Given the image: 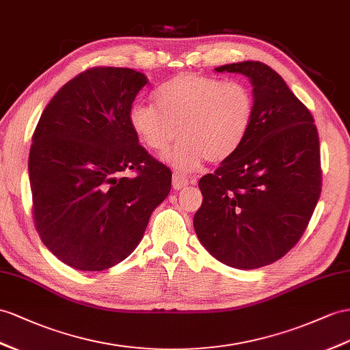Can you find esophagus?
<instances>
[{
    "mask_svg": "<svg viewBox=\"0 0 350 350\" xmlns=\"http://www.w3.org/2000/svg\"><path fill=\"white\" fill-rule=\"evenodd\" d=\"M187 183H189V180H187V177L180 174V173H174L173 174V187L176 191L178 189H183V187L187 186Z\"/></svg>",
    "mask_w": 350,
    "mask_h": 350,
    "instance_id": "1",
    "label": "esophagus"
}]
</instances>
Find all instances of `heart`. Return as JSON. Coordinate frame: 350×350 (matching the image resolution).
<instances>
[{
	"label": "heart",
	"mask_w": 350,
	"mask_h": 350,
	"mask_svg": "<svg viewBox=\"0 0 350 350\" xmlns=\"http://www.w3.org/2000/svg\"><path fill=\"white\" fill-rule=\"evenodd\" d=\"M155 103H134L129 122L142 145L165 155L178 172H193L204 161H226L243 145L254 118V97L241 81L182 74L155 92Z\"/></svg>",
	"instance_id": "1"
}]
</instances>
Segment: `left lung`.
Here are the masks:
<instances>
[{
	"instance_id": "obj_1",
	"label": "left lung",
	"mask_w": 350,
	"mask_h": 350,
	"mask_svg": "<svg viewBox=\"0 0 350 350\" xmlns=\"http://www.w3.org/2000/svg\"><path fill=\"white\" fill-rule=\"evenodd\" d=\"M245 75L254 118L241 148L198 183L196 237L219 262L257 269L297 244L321 195L319 137L313 116L280 74L262 62L214 69Z\"/></svg>"
}]
</instances>
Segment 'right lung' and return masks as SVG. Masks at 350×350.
I'll return each mask as SVG.
<instances>
[{
  "instance_id": "1",
  "label": "right lung",
  "mask_w": 350,
  "mask_h": 350,
  "mask_svg": "<svg viewBox=\"0 0 350 350\" xmlns=\"http://www.w3.org/2000/svg\"><path fill=\"white\" fill-rule=\"evenodd\" d=\"M129 68H93L62 87L32 136L33 220L60 262L84 272L127 258L172 189V172L133 133L129 111L146 85ZM133 171L134 176H125Z\"/></svg>"
}]
</instances>
